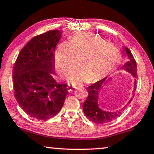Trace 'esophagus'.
<instances>
[{"label":"esophagus","instance_id":"obj_1","mask_svg":"<svg viewBox=\"0 0 154 154\" xmlns=\"http://www.w3.org/2000/svg\"><path fill=\"white\" fill-rule=\"evenodd\" d=\"M73 89H74V88H73L72 86H70V85L67 86V90H68V92H71V91H72Z\"/></svg>","mask_w":154,"mask_h":154}]
</instances>
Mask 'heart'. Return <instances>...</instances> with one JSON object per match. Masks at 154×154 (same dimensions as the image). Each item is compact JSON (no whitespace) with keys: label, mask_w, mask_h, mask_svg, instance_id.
Here are the masks:
<instances>
[{"label":"heart","mask_w":154,"mask_h":154,"mask_svg":"<svg viewBox=\"0 0 154 154\" xmlns=\"http://www.w3.org/2000/svg\"><path fill=\"white\" fill-rule=\"evenodd\" d=\"M121 59L120 51L100 37L91 33L75 34L70 42L64 41L54 53V65L60 77L68 76L73 85L96 82L113 71Z\"/></svg>","instance_id":"heart-1"}]
</instances>
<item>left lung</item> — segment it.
<instances>
[{
    "label": "left lung",
    "instance_id": "1",
    "mask_svg": "<svg viewBox=\"0 0 154 154\" xmlns=\"http://www.w3.org/2000/svg\"><path fill=\"white\" fill-rule=\"evenodd\" d=\"M124 51L125 55L128 57V60L122 67V70L129 73L130 75H133L134 77V87L133 90V94H135L136 90V78H137V64L134 58L133 54L126 47H124ZM107 77L104 78L103 79L98 81L96 83L92 84L88 87V97L83 104V111L84 113L89 119L91 120L93 122L98 123V124H103L110 121H113L120 116L121 112L124 109L125 107H127L131 103V100L128 102L125 107L121 108V109L116 110V111H107L104 110L100 106L99 96L100 92ZM134 96V95H133Z\"/></svg>",
    "mask_w": 154,
    "mask_h": 154
}]
</instances>
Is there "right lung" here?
<instances>
[{"label":"right lung","instance_id":"add662e5","mask_svg":"<svg viewBox=\"0 0 154 154\" xmlns=\"http://www.w3.org/2000/svg\"><path fill=\"white\" fill-rule=\"evenodd\" d=\"M62 31L34 37L21 49L13 69L14 96L22 109L38 120L56 116L68 94L66 84L54 78V49Z\"/></svg>","mask_w":154,"mask_h":154}]
</instances>
